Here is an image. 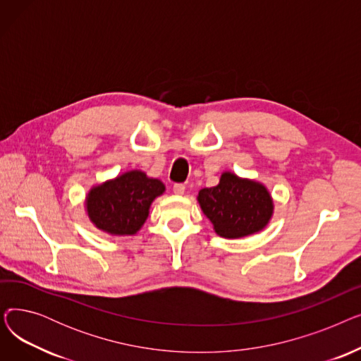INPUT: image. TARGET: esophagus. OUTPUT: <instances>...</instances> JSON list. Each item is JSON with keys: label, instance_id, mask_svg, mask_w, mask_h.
<instances>
[{"label": "esophagus", "instance_id": "1", "mask_svg": "<svg viewBox=\"0 0 361 361\" xmlns=\"http://www.w3.org/2000/svg\"><path fill=\"white\" fill-rule=\"evenodd\" d=\"M173 192H174L176 195L181 196V195H184V192H185V185H184V184H174Z\"/></svg>", "mask_w": 361, "mask_h": 361}]
</instances>
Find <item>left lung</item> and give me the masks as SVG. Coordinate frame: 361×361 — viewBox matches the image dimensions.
Wrapping results in <instances>:
<instances>
[{"mask_svg":"<svg viewBox=\"0 0 361 361\" xmlns=\"http://www.w3.org/2000/svg\"><path fill=\"white\" fill-rule=\"evenodd\" d=\"M202 212L215 233L224 238H243L257 234L274 216V199L260 181L224 171L215 187L202 188L197 195Z\"/></svg>","mask_w":361,"mask_h":361,"instance_id":"8db88e82","label":"left lung"}]
</instances>
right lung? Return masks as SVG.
I'll return each mask as SVG.
<instances>
[{"label":"right lung","mask_w":361,"mask_h":361,"mask_svg":"<svg viewBox=\"0 0 361 361\" xmlns=\"http://www.w3.org/2000/svg\"><path fill=\"white\" fill-rule=\"evenodd\" d=\"M165 193V184L147 177L142 169H130L94 184L85 199L86 215L94 228L109 235H135L149 216L150 204Z\"/></svg>","instance_id":"1"}]
</instances>
